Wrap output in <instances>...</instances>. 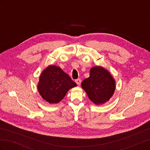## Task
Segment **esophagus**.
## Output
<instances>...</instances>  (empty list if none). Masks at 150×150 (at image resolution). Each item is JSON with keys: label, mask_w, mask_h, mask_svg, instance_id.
Returning a JSON list of instances; mask_svg holds the SVG:
<instances>
[{"label": "esophagus", "mask_w": 150, "mask_h": 150, "mask_svg": "<svg viewBox=\"0 0 150 150\" xmlns=\"http://www.w3.org/2000/svg\"><path fill=\"white\" fill-rule=\"evenodd\" d=\"M76 84H78V86H79V85L81 84V80L80 79H76Z\"/></svg>", "instance_id": "esophagus-1"}]
</instances>
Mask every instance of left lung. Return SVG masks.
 <instances>
[{"label": "left lung", "instance_id": "8db88e82", "mask_svg": "<svg viewBox=\"0 0 150 150\" xmlns=\"http://www.w3.org/2000/svg\"><path fill=\"white\" fill-rule=\"evenodd\" d=\"M81 86L90 100L96 105H100L112 96L116 82L107 69L101 66H94L90 70L89 78L83 81Z\"/></svg>", "mask_w": 150, "mask_h": 150}]
</instances>
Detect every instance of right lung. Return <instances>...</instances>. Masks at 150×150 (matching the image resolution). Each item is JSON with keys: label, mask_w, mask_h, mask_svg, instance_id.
Wrapping results in <instances>:
<instances>
[{"label": "right lung", "mask_w": 150, "mask_h": 150, "mask_svg": "<svg viewBox=\"0 0 150 150\" xmlns=\"http://www.w3.org/2000/svg\"><path fill=\"white\" fill-rule=\"evenodd\" d=\"M77 86L61 68L49 65L39 76L38 91L43 99L49 104H57L64 98L70 89Z\"/></svg>", "instance_id": "obj_1"}]
</instances>
